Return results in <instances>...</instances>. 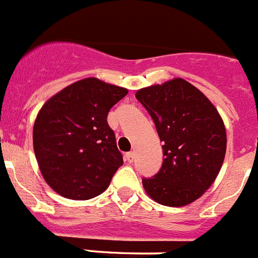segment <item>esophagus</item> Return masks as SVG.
<instances>
[{"instance_id": "obj_1", "label": "esophagus", "mask_w": 258, "mask_h": 258, "mask_svg": "<svg viewBox=\"0 0 258 258\" xmlns=\"http://www.w3.org/2000/svg\"><path fill=\"white\" fill-rule=\"evenodd\" d=\"M124 158H126L127 162H134V160H135V154L132 153V152H130V153H126V156H124Z\"/></svg>"}]
</instances>
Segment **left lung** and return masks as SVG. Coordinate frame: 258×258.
<instances>
[{
	"label": "left lung",
	"instance_id": "1",
	"mask_svg": "<svg viewBox=\"0 0 258 258\" xmlns=\"http://www.w3.org/2000/svg\"><path fill=\"white\" fill-rule=\"evenodd\" d=\"M136 98L151 114L163 162L143 187L165 207H184L203 196L218 176L227 145L225 123L200 89L182 78L139 89Z\"/></svg>",
	"mask_w": 258,
	"mask_h": 258
}]
</instances>
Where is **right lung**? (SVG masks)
I'll list each match as a JSON object with an SVG mask.
<instances>
[{"instance_id": "1", "label": "right lung", "mask_w": 258, "mask_h": 258, "mask_svg": "<svg viewBox=\"0 0 258 258\" xmlns=\"http://www.w3.org/2000/svg\"><path fill=\"white\" fill-rule=\"evenodd\" d=\"M128 89L97 78L78 80L42 105L33 151L42 178L58 195L89 200L109 187L123 165L107 113Z\"/></svg>"}]
</instances>
